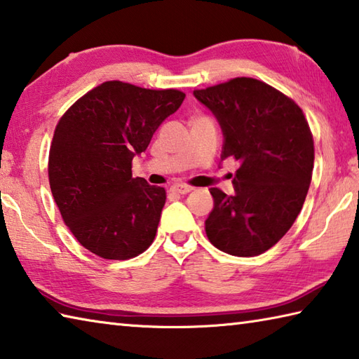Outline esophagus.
Returning a JSON list of instances; mask_svg holds the SVG:
<instances>
[{
	"instance_id": "34e87169",
	"label": "esophagus",
	"mask_w": 359,
	"mask_h": 359,
	"mask_svg": "<svg viewBox=\"0 0 359 359\" xmlns=\"http://www.w3.org/2000/svg\"><path fill=\"white\" fill-rule=\"evenodd\" d=\"M171 190H172L174 193H177V194H187V193L193 191V188H191V187H188V185L175 184V185H172V187H171Z\"/></svg>"
}]
</instances>
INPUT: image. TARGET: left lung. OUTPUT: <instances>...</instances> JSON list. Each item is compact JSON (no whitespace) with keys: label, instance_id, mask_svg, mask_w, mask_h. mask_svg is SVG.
I'll return each instance as SVG.
<instances>
[{"label":"left lung","instance_id":"1","mask_svg":"<svg viewBox=\"0 0 359 359\" xmlns=\"http://www.w3.org/2000/svg\"><path fill=\"white\" fill-rule=\"evenodd\" d=\"M223 132L221 160L233 157V194L210 188L205 233L219 251L251 257L284 237L308 194L314 141L295 102L254 78L194 90Z\"/></svg>","mask_w":359,"mask_h":359}]
</instances>
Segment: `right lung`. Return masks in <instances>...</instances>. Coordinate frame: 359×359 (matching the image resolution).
Masks as SVG:
<instances>
[{
	"label": "right lung",
	"instance_id": "obj_1",
	"mask_svg": "<svg viewBox=\"0 0 359 359\" xmlns=\"http://www.w3.org/2000/svg\"><path fill=\"white\" fill-rule=\"evenodd\" d=\"M185 94L107 81L89 90L57 122L50 147V188L64 223L86 250L126 260L154 242L166 201L161 187L132 177L144 152Z\"/></svg>",
	"mask_w": 359,
	"mask_h": 359
}]
</instances>
